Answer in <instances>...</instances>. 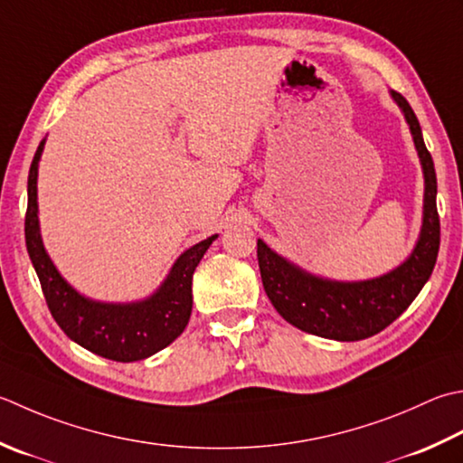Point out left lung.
Listing matches in <instances>:
<instances>
[{
  "label": "left lung",
  "instance_id": "left-lung-1",
  "mask_svg": "<svg viewBox=\"0 0 463 463\" xmlns=\"http://www.w3.org/2000/svg\"><path fill=\"white\" fill-rule=\"evenodd\" d=\"M392 98L410 124L425 178L421 232L407 260L383 277L343 283L307 273L257 241L260 279L270 303L293 327L317 337L359 341L383 331L413 303L436 267L439 250L436 168L410 102L395 90Z\"/></svg>",
  "mask_w": 463,
  "mask_h": 463
}]
</instances>
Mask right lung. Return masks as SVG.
Instances as JSON below:
<instances>
[{
  "instance_id": "1",
  "label": "right lung",
  "mask_w": 463,
  "mask_h": 463,
  "mask_svg": "<svg viewBox=\"0 0 463 463\" xmlns=\"http://www.w3.org/2000/svg\"><path fill=\"white\" fill-rule=\"evenodd\" d=\"M45 140L33 154L27 176L25 247L38 273L48 309L60 329L99 357L130 364L168 347L184 331L193 311V275L219 234L184 250L172 265L165 283L144 301L99 303L80 295L43 249L38 219V165Z\"/></svg>"
}]
</instances>
